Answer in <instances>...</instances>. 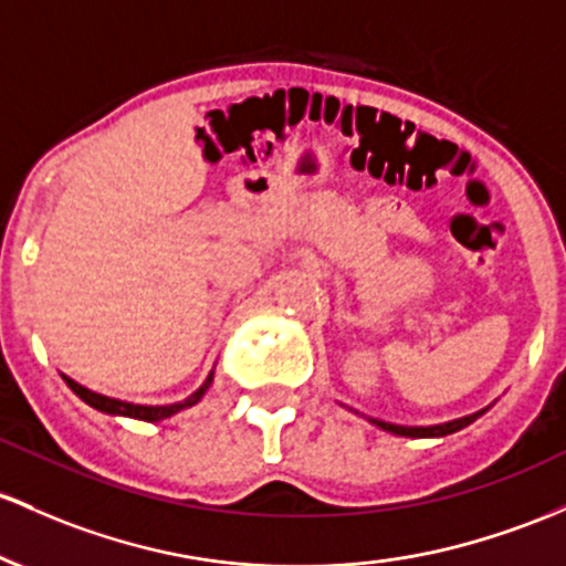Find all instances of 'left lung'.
I'll use <instances>...</instances> for the list:
<instances>
[{
    "mask_svg": "<svg viewBox=\"0 0 566 566\" xmlns=\"http://www.w3.org/2000/svg\"><path fill=\"white\" fill-rule=\"evenodd\" d=\"M486 411L489 408H483V411L462 416V419H451V421H443V424H430V427H402V424H392V421H381V419H368V421L370 424L381 427V430L400 434V438H446V434L459 432V430H464L468 424H473L478 416H483Z\"/></svg>",
    "mask_w": 566,
    "mask_h": 566,
    "instance_id": "1",
    "label": "left lung"
}]
</instances>
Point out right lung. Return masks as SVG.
Returning a JSON list of instances; mask_svg holds the SVG:
<instances>
[{
	"label": "right lung",
	"instance_id": "right-lung-1",
	"mask_svg": "<svg viewBox=\"0 0 566 566\" xmlns=\"http://www.w3.org/2000/svg\"><path fill=\"white\" fill-rule=\"evenodd\" d=\"M64 381L70 384V389H72L74 395L80 397V400L88 402V406L96 408V411L109 413V416H128V419H142V421H164V419H169V416H174V413L185 411V408L196 406V402L201 400L203 395H207V389L212 387L214 370L207 376V381H203L201 387L196 389V392L188 395V397H185V400H179V402H169V406H139V402L115 400V397L93 392V389L83 387V384H77V381H74V378H70V376H64Z\"/></svg>",
	"mask_w": 566,
	"mask_h": 566
}]
</instances>
